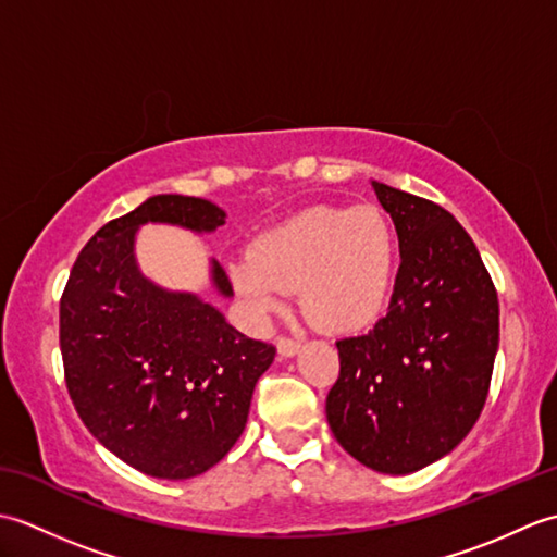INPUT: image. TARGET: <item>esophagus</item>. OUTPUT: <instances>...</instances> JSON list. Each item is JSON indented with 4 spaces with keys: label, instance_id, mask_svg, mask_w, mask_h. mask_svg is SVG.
Masks as SVG:
<instances>
[{
    "label": "esophagus",
    "instance_id": "esophagus-1",
    "mask_svg": "<svg viewBox=\"0 0 557 557\" xmlns=\"http://www.w3.org/2000/svg\"><path fill=\"white\" fill-rule=\"evenodd\" d=\"M275 345H277V354H280L282 359L294 357V354L301 349V342L299 339H292V337H277Z\"/></svg>",
    "mask_w": 557,
    "mask_h": 557
}]
</instances>
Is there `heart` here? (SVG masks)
I'll return each instance as SVG.
<instances>
[{
	"label": "heart",
	"instance_id": "heart-1",
	"mask_svg": "<svg viewBox=\"0 0 557 557\" xmlns=\"http://www.w3.org/2000/svg\"><path fill=\"white\" fill-rule=\"evenodd\" d=\"M397 263V230L383 208L311 206L260 234L230 275L256 311H277L287 292L299 289L315 327L347 335L381 318Z\"/></svg>",
	"mask_w": 557,
	"mask_h": 557
}]
</instances>
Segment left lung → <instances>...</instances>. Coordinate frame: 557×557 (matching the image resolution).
I'll list each match as a JSON object with an SVG mask.
<instances>
[{
	"instance_id": "left-lung-1",
	"label": "left lung",
	"mask_w": 557,
	"mask_h": 557,
	"mask_svg": "<svg viewBox=\"0 0 557 557\" xmlns=\"http://www.w3.org/2000/svg\"><path fill=\"white\" fill-rule=\"evenodd\" d=\"M399 236L387 315L337 342L330 431L383 474H411L455 449L486 405L500 337L498 292L476 244L433 200L373 182Z\"/></svg>"
}]
</instances>
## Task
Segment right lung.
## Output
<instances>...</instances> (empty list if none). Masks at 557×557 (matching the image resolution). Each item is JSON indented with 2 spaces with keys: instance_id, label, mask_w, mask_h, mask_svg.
<instances>
[{
  "instance_id": "right-lung-1",
  "label": "right lung",
  "mask_w": 557,
  "mask_h": 557,
  "mask_svg": "<svg viewBox=\"0 0 557 557\" xmlns=\"http://www.w3.org/2000/svg\"><path fill=\"white\" fill-rule=\"evenodd\" d=\"M146 222L212 232L224 212L168 194L100 227L59 301V347L69 397L110 453L148 476L191 479L242 435L275 347L242 335L196 294L164 292L140 275L134 239ZM212 282L230 297L218 260Z\"/></svg>"
}]
</instances>
